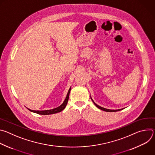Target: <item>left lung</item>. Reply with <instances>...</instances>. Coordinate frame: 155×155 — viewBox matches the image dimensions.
<instances>
[{
	"label": "left lung",
	"mask_w": 155,
	"mask_h": 155,
	"mask_svg": "<svg viewBox=\"0 0 155 155\" xmlns=\"http://www.w3.org/2000/svg\"><path fill=\"white\" fill-rule=\"evenodd\" d=\"M92 101L94 102V104H95V105L97 107V108H99V109H101V110H104V111H105V112H117V111H120V110H122V109H123V108H122V109H118V110H109V109H107V108H103V107H100L99 105H97L93 100H92Z\"/></svg>",
	"instance_id": "left-lung-1"
}]
</instances>
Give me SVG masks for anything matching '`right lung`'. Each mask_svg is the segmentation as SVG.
Wrapping results in <instances>:
<instances>
[{
    "mask_svg": "<svg viewBox=\"0 0 155 155\" xmlns=\"http://www.w3.org/2000/svg\"><path fill=\"white\" fill-rule=\"evenodd\" d=\"M70 91H71V88L69 89L68 95H67V96H66V98H65V101H64V102L62 103V104L57 108H53L51 110H41V111H40V110H32L30 109H29V110L31 112H34V113H36L37 114H40V115H51V114H54L60 112L65 108L66 105H67V104H68Z\"/></svg>",
    "mask_w": 155,
    "mask_h": 155,
    "instance_id": "1",
    "label": "right lung"
}]
</instances>
